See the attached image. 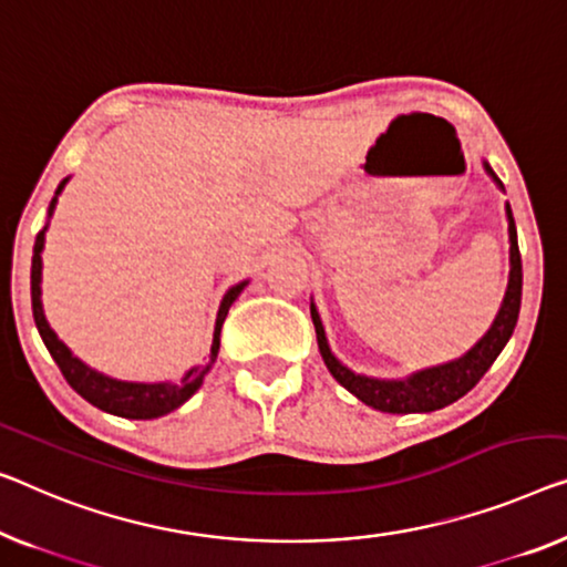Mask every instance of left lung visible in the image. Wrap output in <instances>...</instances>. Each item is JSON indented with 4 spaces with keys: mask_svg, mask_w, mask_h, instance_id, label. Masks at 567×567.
<instances>
[{
    "mask_svg": "<svg viewBox=\"0 0 567 567\" xmlns=\"http://www.w3.org/2000/svg\"><path fill=\"white\" fill-rule=\"evenodd\" d=\"M488 175L502 185L499 177L494 175L492 167L486 165ZM504 188V185H502ZM506 218H509V285H506L504 302L499 308V316L488 328L486 336L473 346L466 357L451 361V364L433 367L425 371H417L410 379H396V382H386V379H371L353 374L351 369H346L338 361L331 349H328L323 323H320L318 310L310 306L312 326H316L318 336V349L323 357L328 371L341 386H346L351 394H357L361 402L369 404L379 412H390V415H408V412H433L447 408V404L461 400L463 394L471 392L478 384V379L486 374L488 367L494 364L502 349L514 333L519 318V302H522V257H519V244H517V226H514V216L509 203H506Z\"/></svg>",
    "mask_w": 567,
    "mask_h": 567,
    "instance_id": "obj_1",
    "label": "left lung"
}]
</instances>
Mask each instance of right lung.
<instances>
[{"mask_svg": "<svg viewBox=\"0 0 567 567\" xmlns=\"http://www.w3.org/2000/svg\"><path fill=\"white\" fill-rule=\"evenodd\" d=\"M65 181L58 185L55 198L50 200V210L48 214L53 216L58 193L63 190ZM42 244H45V229L38 234L35 239V249H32V316H35V326L42 336V343L48 346L50 357L55 359L58 369L63 371L65 382L79 392L83 400L94 404V408L112 412V415L120 417H130V420H152L159 415H167L181 408L185 400H190L193 394L198 392V386L203 384V377L208 374L210 367L218 357V346H221V326L226 320V312H229L231 302L239 298V292L247 287V282L234 285L229 292L224 295L221 308H218V318H216V331H214V346H210V357L208 364L203 369H190L181 382H159V384H132V382H116V379H109L99 371L89 369L83 361H79L73 357L71 351L65 349L63 341H58V336L53 333V328L48 326L45 316H42V302H40V277H42Z\"/></svg>", "mask_w": 567, "mask_h": 567, "instance_id": "obj_1", "label": "right lung"}]
</instances>
